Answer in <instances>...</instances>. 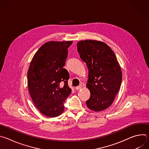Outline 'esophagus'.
<instances>
[{
    "instance_id": "obj_1",
    "label": "esophagus",
    "mask_w": 149,
    "mask_h": 149,
    "mask_svg": "<svg viewBox=\"0 0 149 149\" xmlns=\"http://www.w3.org/2000/svg\"><path fill=\"white\" fill-rule=\"evenodd\" d=\"M81 88H82V86H78V87H75L76 90H81Z\"/></svg>"
}]
</instances>
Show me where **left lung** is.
Wrapping results in <instances>:
<instances>
[{
    "label": "left lung",
    "mask_w": 149,
    "mask_h": 149,
    "mask_svg": "<svg viewBox=\"0 0 149 149\" xmlns=\"http://www.w3.org/2000/svg\"><path fill=\"white\" fill-rule=\"evenodd\" d=\"M77 51L88 69L87 107L92 111H102L112 104L121 86L122 72L116 56L109 46L96 40L79 41Z\"/></svg>",
    "instance_id": "8db88e82"
}]
</instances>
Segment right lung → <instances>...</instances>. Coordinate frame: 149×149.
Listing matches in <instances>:
<instances>
[{"label":"right lung","instance_id":"right-lung-1","mask_svg":"<svg viewBox=\"0 0 149 149\" xmlns=\"http://www.w3.org/2000/svg\"><path fill=\"white\" fill-rule=\"evenodd\" d=\"M69 41H49L34 55L28 72V86L35 107L44 116L56 117L64 111L63 102L71 93L65 64ZM64 86L61 87V81Z\"/></svg>","mask_w":149,"mask_h":149}]
</instances>
